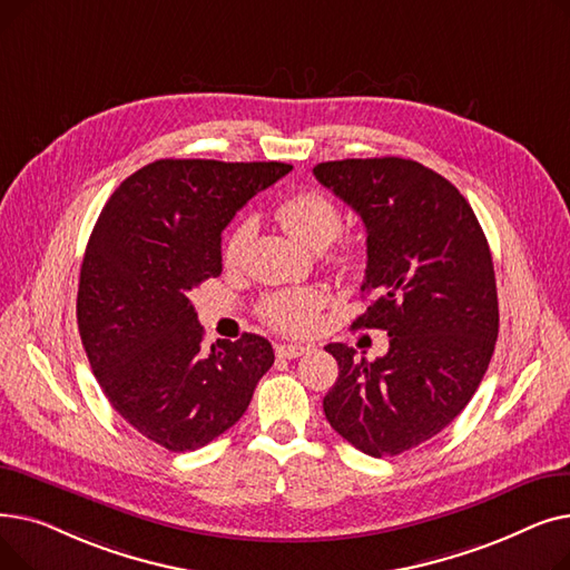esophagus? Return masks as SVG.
Returning a JSON list of instances; mask_svg holds the SVG:
<instances>
[{
	"label": "esophagus",
	"mask_w": 570,
	"mask_h": 570,
	"mask_svg": "<svg viewBox=\"0 0 570 570\" xmlns=\"http://www.w3.org/2000/svg\"><path fill=\"white\" fill-rule=\"evenodd\" d=\"M309 351H312L309 344H277V346H275L277 357H284V361H293V357L305 355V353H309Z\"/></svg>",
	"instance_id": "esophagus-1"
}]
</instances>
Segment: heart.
Listing matches in <instances>:
<instances>
[{
    "mask_svg": "<svg viewBox=\"0 0 570 570\" xmlns=\"http://www.w3.org/2000/svg\"><path fill=\"white\" fill-rule=\"evenodd\" d=\"M277 219L291 235H295L301 243L314 249L331 245L340 235L344 224L342 209L337 207V203L318 189H305L284 198L277 205ZM252 228H254L252 222L243 219L230 230L224 247L226 263H235L239 256H243L252 237ZM337 261L346 265L351 261V252L346 249L340 252ZM321 305H323V295L318 291L291 288V291L267 295L261 303V316L265 323L277 327V331L297 335V333H307L314 325L316 312Z\"/></svg>",
    "mask_w": 570,
    "mask_h": 570,
    "instance_id": "obj_1",
    "label": "heart"
}]
</instances>
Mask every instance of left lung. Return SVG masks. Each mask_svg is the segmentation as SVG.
I'll list each match as a JSON object with an SVG mask.
<instances>
[{"mask_svg": "<svg viewBox=\"0 0 570 570\" xmlns=\"http://www.w3.org/2000/svg\"><path fill=\"white\" fill-rule=\"evenodd\" d=\"M314 175L367 228L361 291L372 301L353 327L391 337L374 363L325 346L340 376L323 411L357 451L393 458L451 425L488 372L499 335L492 254L466 198L423 164L344 159Z\"/></svg>", "mask_w": 570, "mask_h": 570, "instance_id": "obj_1", "label": "left lung"}]
</instances>
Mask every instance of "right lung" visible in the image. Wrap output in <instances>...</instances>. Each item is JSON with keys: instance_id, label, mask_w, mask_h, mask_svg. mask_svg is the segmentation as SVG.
<instances>
[{"instance_id": "add662e5", "label": "right lung", "mask_w": 570, "mask_h": 570, "mask_svg": "<svg viewBox=\"0 0 570 570\" xmlns=\"http://www.w3.org/2000/svg\"><path fill=\"white\" fill-rule=\"evenodd\" d=\"M293 166L159 159L119 185L95 224L78 284V331L112 409L173 453L233 428L273 367L265 337L203 348L189 295L222 275V230Z\"/></svg>"}]
</instances>
